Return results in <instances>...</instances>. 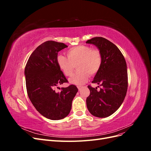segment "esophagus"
<instances>
[{"label":"esophagus","mask_w":151,"mask_h":151,"mask_svg":"<svg viewBox=\"0 0 151 151\" xmlns=\"http://www.w3.org/2000/svg\"><path fill=\"white\" fill-rule=\"evenodd\" d=\"M82 88H83V87H82V86H77V88H78L79 90H81V89Z\"/></svg>","instance_id":"1"}]
</instances>
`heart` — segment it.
I'll list each match as a JSON object with an SVG mask.
<instances>
[{
    "label": "heart",
    "mask_w": 151,
    "mask_h": 151,
    "mask_svg": "<svg viewBox=\"0 0 151 151\" xmlns=\"http://www.w3.org/2000/svg\"><path fill=\"white\" fill-rule=\"evenodd\" d=\"M67 58L58 55L57 64L65 76H70L75 68L77 72L69 79L71 84L82 85L88 80L89 75L94 76L102 65V55L98 48H91L87 45H77L67 52Z\"/></svg>",
    "instance_id": "1"
}]
</instances>
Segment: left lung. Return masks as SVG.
Here are the masks:
<instances>
[{
  "label": "left lung",
  "instance_id": "left-lung-1",
  "mask_svg": "<svg viewBox=\"0 0 151 151\" xmlns=\"http://www.w3.org/2000/svg\"><path fill=\"white\" fill-rule=\"evenodd\" d=\"M96 46L102 55V65L92 83H97L100 90L91 85L86 99L89 111L94 116L108 117L115 113L123 102L128 88L127 63L120 50L109 40L95 37L86 42ZM99 86H98V88Z\"/></svg>",
  "mask_w": 151,
  "mask_h": 151
}]
</instances>
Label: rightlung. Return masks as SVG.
<instances>
[{
  "mask_svg": "<svg viewBox=\"0 0 151 151\" xmlns=\"http://www.w3.org/2000/svg\"><path fill=\"white\" fill-rule=\"evenodd\" d=\"M68 47L63 43L47 41L31 53L25 67L27 93L32 104L41 115L52 120H61L69 114L72 100L78 89L74 85L67 88L58 86L68 83L59 69L58 52Z\"/></svg>",
  "mask_w": 151,
  "mask_h": 151,
  "instance_id": "add662e5",
  "label": "right lung"
}]
</instances>
